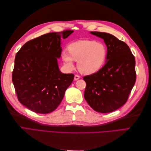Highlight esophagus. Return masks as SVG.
Wrapping results in <instances>:
<instances>
[{"instance_id": "34e87169", "label": "esophagus", "mask_w": 151, "mask_h": 151, "mask_svg": "<svg viewBox=\"0 0 151 151\" xmlns=\"http://www.w3.org/2000/svg\"><path fill=\"white\" fill-rule=\"evenodd\" d=\"M80 76H79V75H77V74H76L75 76H74V80L75 81H77V80H78L79 79H80Z\"/></svg>"}]
</instances>
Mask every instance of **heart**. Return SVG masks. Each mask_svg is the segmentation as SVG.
<instances>
[{
  "label": "heart",
  "instance_id": "1",
  "mask_svg": "<svg viewBox=\"0 0 151 151\" xmlns=\"http://www.w3.org/2000/svg\"><path fill=\"white\" fill-rule=\"evenodd\" d=\"M68 51L63 50L62 57L67 67L72 69L74 60L79 70L86 74L97 72L102 67L107 56V48L102 43L94 40H80L68 45Z\"/></svg>",
  "mask_w": 151,
  "mask_h": 151
}]
</instances>
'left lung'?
Returning a JSON list of instances; mask_svg holds the SVG:
<instances>
[{
	"mask_svg": "<svg viewBox=\"0 0 151 151\" xmlns=\"http://www.w3.org/2000/svg\"><path fill=\"white\" fill-rule=\"evenodd\" d=\"M91 33L103 39L108 53L102 68L83 77L84 98L95 111L112 112L125 104L135 84V57L129 46L115 36L97 31Z\"/></svg>",
	"mask_w": 151,
	"mask_h": 151,
	"instance_id": "8db88e82",
	"label": "left lung"
}]
</instances>
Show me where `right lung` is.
Masks as SVG:
<instances>
[{"mask_svg":"<svg viewBox=\"0 0 151 151\" xmlns=\"http://www.w3.org/2000/svg\"><path fill=\"white\" fill-rule=\"evenodd\" d=\"M72 30L53 32L26 42L16 55L12 79L19 101L30 110L46 114L60 104L74 79L73 74L59 70L60 38Z\"/></svg>","mask_w":151,"mask_h":151,"instance_id":"right-lung-1","label":"right lung"}]
</instances>
